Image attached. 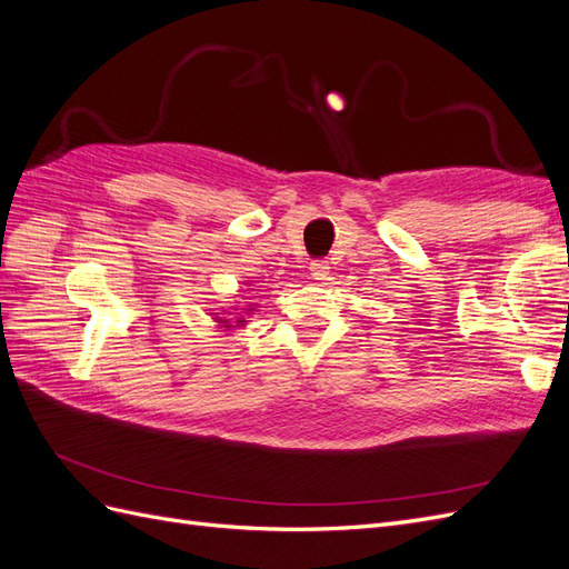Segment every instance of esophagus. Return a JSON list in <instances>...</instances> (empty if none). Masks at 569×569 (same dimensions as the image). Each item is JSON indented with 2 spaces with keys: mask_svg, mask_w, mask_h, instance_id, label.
I'll use <instances>...</instances> for the list:
<instances>
[{
  "mask_svg": "<svg viewBox=\"0 0 569 569\" xmlns=\"http://www.w3.org/2000/svg\"><path fill=\"white\" fill-rule=\"evenodd\" d=\"M309 271H311V279L326 281V279H328V271H331V267H328L326 260H315V262H309Z\"/></svg>",
  "mask_w": 569,
  "mask_h": 569,
  "instance_id": "34e87169",
  "label": "esophagus"
}]
</instances>
